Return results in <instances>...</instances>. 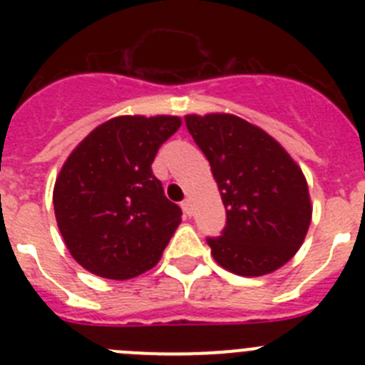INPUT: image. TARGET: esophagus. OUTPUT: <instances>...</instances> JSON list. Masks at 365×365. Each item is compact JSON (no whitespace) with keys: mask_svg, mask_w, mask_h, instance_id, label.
I'll return each instance as SVG.
<instances>
[{"mask_svg":"<svg viewBox=\"0 0 365 365\" xmlns=\"http://www.w3.org/2000/svg\"><path fill=\"white\" fill-rule=\"evenodd\" d=\"M180 206H182V210H185L186 215H192V201L190 199H185V201L180 202Z\"/></svg>","mask_w":365,"mask_h":365,"instance_id":"34e87169","label":"esophagus"}]
</instances>
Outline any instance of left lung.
<instances>
[{
    "instance_id": "obj_1",
    "label": "left lung",
    "mask_w": 365,
    "mask_h": 365,
    "mask_svg": "<svg viewBox=\"0 0 365 365\" xmlns=\"http://www.w3.org/2000/svg\"><path fill=\"white\" fill-rule=\"evenodd\" d=\"M186 128L210 163L227 227L210 237L222 269L256 278L292 259L312 217L307 179L285 148L230 113L186 115Z\"/></svg>"
}]
</instances>
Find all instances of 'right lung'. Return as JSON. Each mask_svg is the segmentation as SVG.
Returning a JSON list of instances; mask_svg holds the SVG:
<instances>
[{
    "label": "right lung",
    "mask_w": 365,
    "mask_h": 365,
    "mask_svg": "<svg viewBox=\"0 0 365 365\" xmlns=\"http://www.w3.org/2000/svg\"><path fill=\"white\" fill-rule=\"evenodd\" d=\"M180 124L173 115L115 117L63 163L54 215L71 256L91 274L131 279L159 263L182 212L166 199L151 163Z\"/></svg>",
    "instance_id": "1"
}]
</instances>
